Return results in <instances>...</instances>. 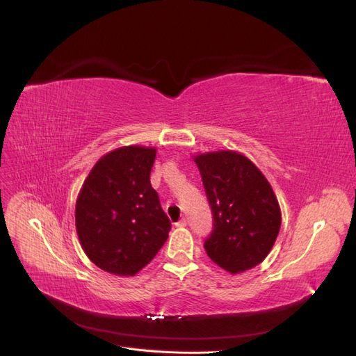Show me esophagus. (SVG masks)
<instances>
[{"instance_id": "obj_1", "label": "esophagus", "mask_w": 356, "mask_h": 356, "mask_svg": "<svg viewBox=\"0 0 356 356\" xmlns=\"http://www.w3.org/2000/svg\"><path fill=\"white\" fill-rule=\"evenodd\" d=\"M175 225H177V227H186V225H187V220L182 218V220H179Z\"/></svg>"}]
</instances>
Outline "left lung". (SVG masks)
Here are the masks:
<instances>
[{"label":"left lung","instance_id":"obj_1","mask_svg":"<svg viewBox=\"0 0 356 356\" xmlns=\"http://www.w3.org/2000/svg\"><path fill=\"white\" fill-rule=\"evenodd\" d=\"M212 209L213 229L204 241L211 260L229 273L260 264L281 229V208L272 186L252 161L238 152L193 157Z\"/></svg>","mask_w":356,"mask_h":356}]
</instances>
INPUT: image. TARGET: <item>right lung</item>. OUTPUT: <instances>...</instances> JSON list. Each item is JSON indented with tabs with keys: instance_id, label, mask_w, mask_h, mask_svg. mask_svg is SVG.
<instances>
[{
	"instance_id": "add662e5",
	"label": "right lung",
	"mask_w": 356,
	"mask_h": 356,
	"mask_svg": "<svg viewBox=\"0 0 356 356\" xmlns=\"http://www.w3.org/2000/svg\"><path fill=\"white\" fill-rule=\"evenodd\" d=\"M157 149L129 145L102 156L75 203V227L89 260L117 276H134L168 239L170 221L149 182Z\"/></svg>"
}]
</instances>
